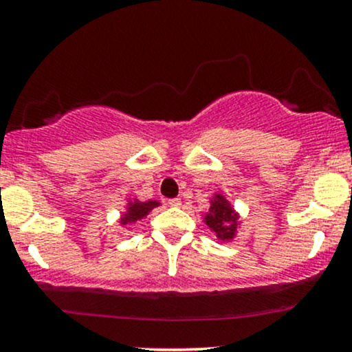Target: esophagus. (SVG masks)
<instances>
[{
    "label": "esophagus",
    "instance_id": "esophagus-1",
    "mask_svg": "<svg viewBox=\"0 0 352 352\" xmlns=\"http://www.w3.org/2000/svg\"><path fill=\"white\" fill-rule=\"evenodd\" d=\"M168 205H170V207H180L182 200L180 199H170V200H168Z\"/></svg>",
    "mask_w": 352,
    "mask_h": 352
}]
</instances>
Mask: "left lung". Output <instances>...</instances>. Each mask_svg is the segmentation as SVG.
Instances as JSON below:
<instances>
[{"label": "left lung", "mask_w": 352, "mask_h": 352, "mask_svg": "<svg viewBox=\"0 0 352 352\" xmlns=\"http://www.w3.org/2000/svg\"><path fill=\"white\" fill-rule=\"evenodd\" d=\"M204 221L215 233L218 240H233L238 227V213L221 193H215L210 200L208 213Z\"/></svg>", "instance_id": "8db88e82"}]
</instances>
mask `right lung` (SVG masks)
Returning a JSON list of instances; mask_svg holds the SVG:
<instances>
[{"label":"right lung","mask_w":352,"mask_h":352,"mask_svg":"<svg viewBox=\"0 0 352 352\" xmlns=\"http://www.w3.org/2000/svg\"><path fill=\"white\" fill-rule=\"evenodd\" d=\"M159 201L157 200H148V201H140V200H129L127 210L124 212V215L120 217V223H135L137 220H142L152 212V208L159 207Z\"/></svg>","instance_id":"add662e5"}]
</instances>
